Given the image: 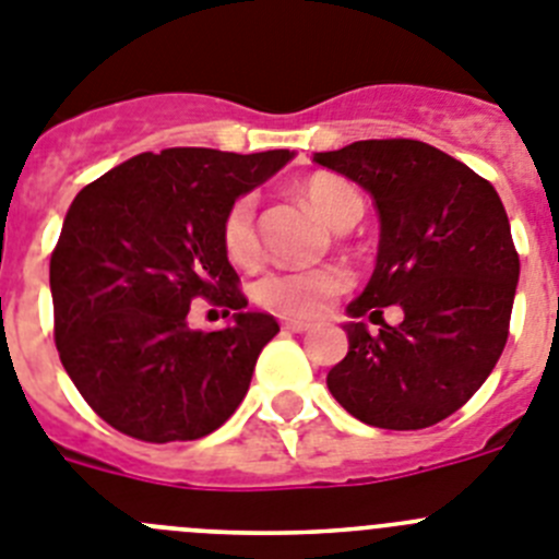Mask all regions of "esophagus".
Wrapping results in <instances>:
<instances>
[{
    "label": "esophagus",
    "mask_w": 559,
    "mask_h": 559,
    "mask_svg": "<svg viewBox=\"0 0 559 559\" xmlns=\"http://www.w3.org/2000/svg\"><path fill=\"white\" fill-rule=\"evenodd\" d=\"M281 329L292 331V334H304V331H309L311 325L304 323V320H281Z\"/></svg>",
    "instance_id": "34e87169"
}]
</instances>
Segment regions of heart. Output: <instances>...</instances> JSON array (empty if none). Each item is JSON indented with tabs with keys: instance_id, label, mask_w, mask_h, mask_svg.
Segmentation results:
<instances>
[{
	"instance_id": "1",
	"label": "heart",
	"mask_w": 559,
	"mask_h": 559,
	"mask_svg": "<svg viewBox=\"0 0 559 559\" xmlns=\"http://www.w3.org/2000/svg\"><path fill=\"white\" fill-rule=\"evenodd\" d=\"M306 203L336 230L359 223L365 200L340 175L320 173L300 183ZM219 242L225 255L239 267H253L261 255L259 234H255V198L242 194L225 209L219 223ZM350 289V273L340 264L311 270H273L253 284V300L270 314L286 320H314L325 311L331 300Z\"/></svg>"
}]
</instances>
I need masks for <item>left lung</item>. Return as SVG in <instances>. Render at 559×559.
<instances>
[{"instance_id": "left-lung-1", "label": "left lung", "mask_w": 559, "mask_h": 559, "mask_svg": "<svg viewBox=\"0 0 559 559\" xmlns=\"http://www.w3.org/2000/svg\"><path fill=\"white\" fill-rule=\"evenodd\" d=\"M314 160L367 189L381 219L373 278L348 306L381 329H345L331 395L379 429L440 424L485 384L510 334L521 261L504 205L490 180L415 139H367ZM392 302L401 326L380 317Z\"/></svg>"}]
</instances>
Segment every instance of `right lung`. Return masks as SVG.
<instances>
[{
  "mask_svg": "<svg viewBox=\"0 0 559 559\" xmlns=\"http://www.w3.org/2000/svg\"><path fill=\"white\" fill-rule=\"evenodd\" d=\"M289 158V150L142 153L69 205L49 259L55 348L105 424L144 442L200 440L242 404L278 323L245 311L219 223ZM198 297L234 310L235 323L189 330L185 314Z\"/></svg>",
  "mask_w": 559,
  "mask_h": 559,
  "instance_id": "obj_1",
  "label": "right lung"
}]
</instances>
